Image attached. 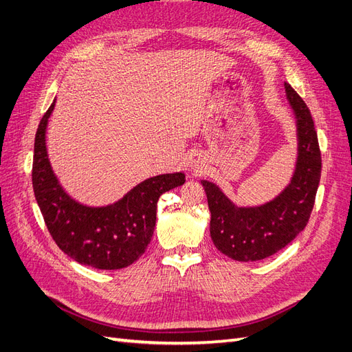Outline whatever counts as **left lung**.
<instances>
[{
	"mask_svg": "<svg viewBox=\"0 0 352 352\" xmlns=\"http://www.w3.org/2000/svg\"><path fill=\"white\" fill-rule=\"evenodd\" d=\"M296 116L300 155L291 185L269 204L238 208L221 190L202 180L211 212L210 235L216 248L236 261L267 258L304 230L322 175V153L310 110L291 85H285Z\"/></svg>",
	"mask_w": 352,
	"mask_h": 352,
	"instance_id": "left-lung-1",
	"label": "left lung"
}]
</instances>
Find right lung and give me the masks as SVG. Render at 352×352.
I'll list each match as a JSON object with an SVG mask.
<instances>
[{
  "mask_svg": "<svg viewBox=\"0 0 352 352\" xmlns=\"http://www.w3.org/2000/svg\"><path fill=\"white\" fill-rule=\"evenodd\" d=\"M54 104L39 122L32 164V185L50 235L63 252L83 265L100 270L127 267L151 242L160 195L184 185L185 175L146 179L110 207L78 204L60 188L47 157L45 129Z\"/></svg>",
  "mask_w": 352,
  "mask_h": 352,
  "instance_id": "right-lung-1",
  "label": "right lung"
}]
</instances>
